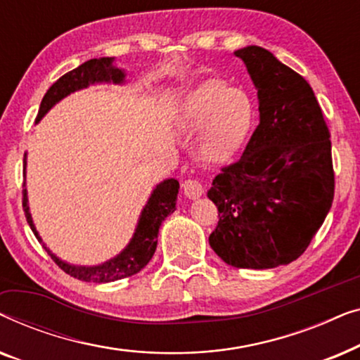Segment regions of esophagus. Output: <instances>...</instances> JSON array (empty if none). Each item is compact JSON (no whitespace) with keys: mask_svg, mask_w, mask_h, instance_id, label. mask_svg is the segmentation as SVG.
Returning <instances> with one entry per match:
<instances>
[{"mask_svg":"<svg viewBox=\"0 0 360 360\" xmlns=\"http://www.w3.org/2000/svg\"><path fill=\"white\" fill-rule=\"evenodd\" d=\"M181 186H184L185 196H186V198H190V200L200 198V196L205 193V186L200 180L188 179V180L184 181V185H181Z\"/></svg>","mask_w":360,"mask_h":360,"instance_id":"obj_1","label":"esophagus"}]
</instances>
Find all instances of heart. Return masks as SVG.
Masks as SVG:
<instances>
[{"label": "heart", "instance_id": "heart-1", "mask_svg": "<svg viewBox=\"0 0 360 360\" xmlns=\"http://www.w3.org/2000/svg\"><path fill=\"white\" fill-rule=\"evenodd\" d=\"M254 103L243 90L210 78L186 93L179 122L186 131H201L200 154L218 162L229 157L245 139L254 122Z\"/></svg>", "mask_w": 360, "mask_h": 360}]
</instances>
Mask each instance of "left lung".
<instances>
[{
    "label": "left lung",
    "mask_w": 360,
    "mask_h": 360,
    "mask_svg": "<svg viewBox=\"0 0 360 360\" xmlns=\"http://www.w3.org/2000/svg\"><path fill=\"white\" fill-rule=\"evenodd\" d=\"M234 56L257 88L259 126L208 191L219 211L210 245L233 267L274 269L307 250L331 210V134L300 73L259 46Z\"/></svg>",
    "instance_id": "8db88e82"
}]
</instances>
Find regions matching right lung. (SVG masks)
Wrapping results in <instances>:
<instances>
[{
	"label": "right lung",
	"mask_w": 360,
	"mask_h": 360,
	"mask_svg": "<svg viewBox=\"0 0 360 360\" xmlns=\"http://www.w3.org/2000/svg\"><path fill=\"white\" fill-rule=\"evenodd\" d=\"M112 62H115V57L91 58V60L82 63L80 67L73 68L72 72L62 75L51 88H49L46 95H44L36 122L41 121L56 103L63 100V98L68 96L73 91L82 90V88H86L88 85H93V83H124V70L112 65ZM24 167H26V154H24ZM179 188L180 185L175 179H167L164 181H160L150 193V198L144 206V210H142L139 221H137L136 226V233L129 240V244H127L116 257L106 260V262H103L100 265H91V267L63 262V260L58 259L51 249L46 248V244L42 243L41 236L37 233L36 226L32 223L31 213H29L26 188L22 190V208L34 236H36L39 243H42L44 249L47 250V254L51 255L53 262H56L63 272L68 274L73 278L83 280V282L108 283L115 282V280L131 277V275L141 272V270L149 264V260L155 252L157 234H159L162 221L176 210L175 205Z\"/></svg>",
	"instance_id": "right-lung-1"
}]
</instances>
